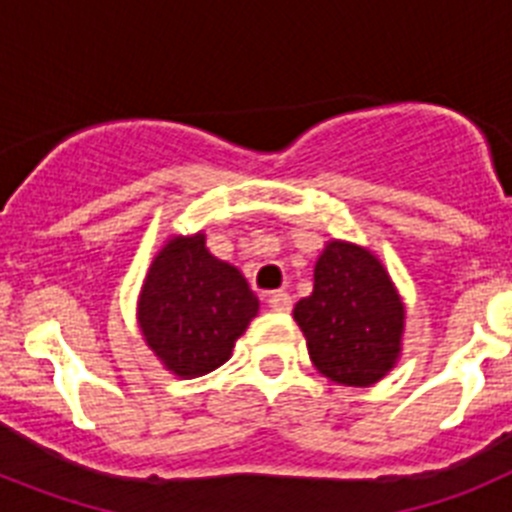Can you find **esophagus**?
<instances>
[{
    "label": "esophagus",
    "mask_w": 512,
    "mask_h": 512,
    "mask_svg": "<svg viewBox=\"0 0 512 512\" xmlns=\"http://www.w3.org/2000/svg\"><path fill=\"white\" fill-rule=\"evenodd\" d=\"M269 307L274 312H289L292 310V297L287 295V292H282V289H279V292H271L269 295Z\"/></svg>",
    "instance_id": "1"
}]
</instances>
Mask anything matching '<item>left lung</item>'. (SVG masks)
<instances>
[{
	"label": "left lung",
	"instance_id": "left-lung-1",
	"mask_svg": "<svg viewBox=\"0 0 512 512\" xmlns=\"http://www.w3.org/2000/svg\"><path fill=\"white\" fill-rule=\"evenodd\" d=\"M295 320L325 377L366 387L400 354L405 307L372 253L333 241L315 264L312 295L295 305Z\"/></svg>",
	"mask_w": 512,
	"mask_h": 512
}]
</instances>
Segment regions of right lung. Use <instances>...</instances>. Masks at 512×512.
I'll use <instances>...</instances> for the list:
<instances>
[{"mask_svg":"<svg viewBox=\"0 0 512 512\" xmlns=\"http://www.w3.org/2000/svg\"><path fill=\"white\" fill-rule=\"evenodd\" d=\"M256 312L259 300L241 271L212 259L202 233L166 243L138 307L148 346L184 379L225 364Z\"/></svg>","mask_w":512,"mask_h":512,"instance_id":"add662e5","label":"right lung"}]
</instances>
